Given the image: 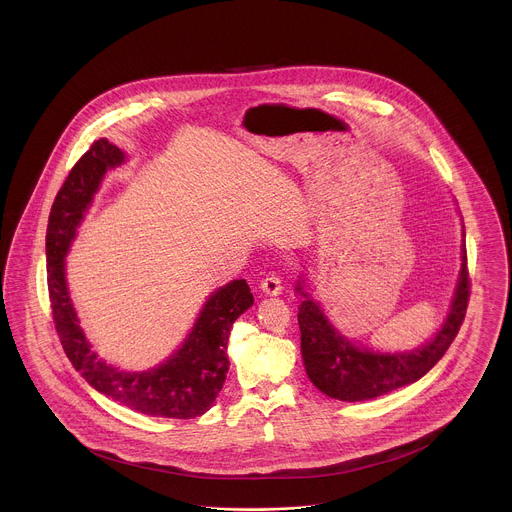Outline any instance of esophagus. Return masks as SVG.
Returning a JSON list of instances; mask_svg holds the SVG:
<instances>
[{
	"label": "esophagus",
	"instance_id": "34e87169",
	"mask_svg": "<svg viewBox=\"0 0 512 512\" xmlns=\"http://www.w3.org/2000/svg\"><path fill=\"white\" fill-rule=\"evenodd\" d=\"M262 292L266 293V295H270V297H276V295H280L282 293V280L278 278V276H274V274H270V276H266L264 280H262Z\"/></svg>",
	"mask_w": 512,
	"mask_h": 512
}]
</instances>
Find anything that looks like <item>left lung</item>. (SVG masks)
<instances>
[{"label":"left lung","instance_id":"obj_1","mask_svg":"<svg viewBox=\"0 0 512 512\" xmlns=\"http://www.w3.org/2000/svg\"><path fill=\"white\" fill-rule=\"evenodd\" d=\"M461 236V270L443 323L424 345L410 351H374L345 337L309 292L307 278L299 276L295 293L301 295V357L317 390L341 402H365L418 382L436 366L459 331L469 299L465 226Z\"/></svg>","mask_w":512,"mask_h":512}]
</instances>
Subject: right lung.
Listing matches in <instances>:
<instances>
[{
	"mask_svg": "<svg viewBox=\"0 0 512 512\" xmlns=\"http://www.w3.org/2000/svg\"><path fill=\"white\" fill-rule=\"evenodd\" d=\"M126 161L128 155L106 138L94 142L53 203L45 252L55 327L74 368L106 398L153 418H197L211 410L222 390L230 366L226 357L230 327L254 303L244 280H232L211 293L183 343L163 363L147 370H124L100 359L80 327L71 299L65 260L78 226L106 173Z\"/></svg>",
	"mask_w": 512,
	"mask_h": 512,
	"instance_id": "add662e5",
	"label": "right lung"
}]
</instances>
